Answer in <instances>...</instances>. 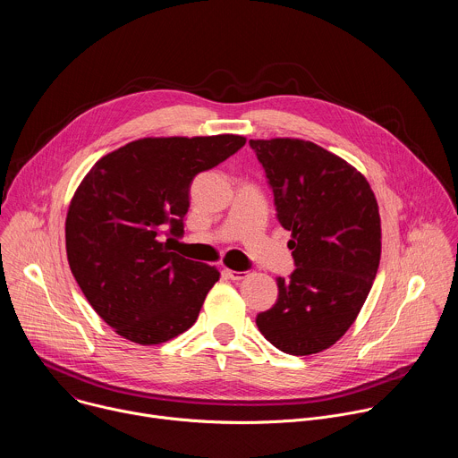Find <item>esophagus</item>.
Wrapping results in <instances>:
<instances>
[{
    "label": "esophagus",
    "mask_w": 458,
    "mask_h": 458,
    "mask_svg": "<svg viewBox=\"0 0 458 458\" xmlns=\"http://www.w3.org/2000/svg\"><path fill=\"white\" fill-rule=\"evenodd\" d=\"M223 274L232 281H241V279L246 277V272H235V270H230V268H223Z\"/></svg>",
    "instance_id": "34e87169"
}]
</instances>
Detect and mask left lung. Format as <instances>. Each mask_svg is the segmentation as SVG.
<instances>
[{
    "mask_svg": "<svg viewBox=\"0 0 458 458\" xmlns=\"http://www.w3.org/2000/svg\"><path fill=\"white\" fill-rule=\"evenodd\" d=\"M292 232L295 270L277 277V302L259 332L290 355L335 344L357 318L380 263V216L366 177L322 147L290 138L250 140Z\"/></svg>",
    "mask_w": 458,
    "mask_h": 458,
    "instance_id": "obj_1",
    "label": "left lung"
}]
</instances>
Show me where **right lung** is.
I'll return each instance as SVG.
<instances>
[{"label":"right lung","instance_id":"right-lung-1","mask_svg":"<svg viewBox=\"0 0 458 458\" xmlns=\"http://www.w3.org/2000/svg\"><path fill=\"white\" fill-rule=\"evenodd\" d=\"M242 136L145 138L101 157L64 223L74 279L96 313L136 344L166 343L198 320L219 270L170 251L190 184L242 148Z\"/></svg>","mask_w":458,"mask_h":458}]
</instances>
